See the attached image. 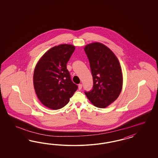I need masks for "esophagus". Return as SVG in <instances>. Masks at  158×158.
Returning <instances> with one entry per match:
<instances>
[{
	"instance_id": "esophagus-1",
	"label": "esophagus",
	"mask_w": 158,
	"mask_h": 158,
	"mask_svg": "<svg viewBox=\"0 0 158 158\" xmlns=\"http://www.w3.org/2000/svg\"><path fill=\"white\" fill-rule=\"evenodd\" d=\"M78 89H79V90H81L82 89V85L81 84H79L78 85Z\"/></svg>"
}]
</instances>
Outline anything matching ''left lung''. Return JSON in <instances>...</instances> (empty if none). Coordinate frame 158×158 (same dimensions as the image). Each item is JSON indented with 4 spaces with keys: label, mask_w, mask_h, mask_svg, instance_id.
I'll list each match as a JSON object with an SVG mask.
<instances>
[{
    "label": "left lung",
    "mask_w": 158,
    "mask_h": 158,
    "mask_svg": "<svg viewBox=\"0 0 158 158\" xmlns=\"http://www.w3.org/2000/svg\"><path fill=\"white\" fill-rule=\"evenodd\" d=\"M84 50L93 79V89L85 93L94 106L106 108L118 98L122 91L123 75L119 60L102 43L87 44Z\"/></svg>",
    "instance_id": "obj_1"
}]
</instances>
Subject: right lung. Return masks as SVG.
Wrapping results in <instances>:
<instances>
[{
    "label": "right lung",
    "instance_id": "1",
    "mask_svg": "<svg viewBox=\"0 0 158 158\" xmlns=\"http://www.w3.org/2000/svg\"><path fill=\"white\" fill-rule=\"evenodd\" d=\"M75 48L67 44L54 46L43 55L35 67V90L39 100L48 108H62L77 89L67 68Z\"/></svg>",
    "mask_w": 158,
    "mask_h": 158
}]
</instances>
